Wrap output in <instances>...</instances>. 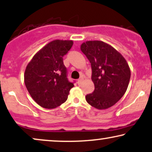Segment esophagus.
I'll return each instance as SVG.
<instances>
[{
	"label": "esophagus",
	"mask_w": 152,
	"mask_h": 152,
	"mask_svg": "<svg viewBox=\"0 0 152 152\" xmlns=\"http://www.w3.org/2000/svg\"><path fill=\"white\" fill-rule=\"evenodd\" d=\"M83 80V78H80V79H78V80H77V83H78V85H80L81 83H82Z\"/></svg>",
	"instance_id": "obj_1"
}]
</instances>
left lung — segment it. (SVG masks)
<instances>
[{"label":"left lung","mask_w":152,"mask_h":152,"mask_svg":"<svg viewBox=\"0 0 152 152\" xmlns=\"http://www.w3.org/2000/svg\"><path fill=\"white\" fill-rule=\"evenodd\" d=\"M80 50L91 63L95 87L86 96L87 102L98 110L111 107L127 91L131 77L127 62L116 49L100 40L83 42Z\"/></svg>","instance_id":"left-lung-1"}]
</instances>
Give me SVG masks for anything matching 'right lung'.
<instances>
[{
	"label": "right lung",
	"instance_id": "right-lung-1",
	"mask_svg": "<svg viewBox=\"0 0 152 152\" xmlns=\"http://www.w3.org/2000/svg\"><path fill=\"white\" fill-rule=\"evenodd\" d=\"M72 40H54L34 56L24 74L25 86L36 103L54 109L67 99L74 84L67 78L63 56L73 45Z\"/></svg>",
	"mask_w": 152,
	"mask_h": 152
}]
</instances>
